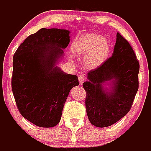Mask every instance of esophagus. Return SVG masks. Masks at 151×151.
<instances>
[{
    "mask_svg": "<svg viewBox=\"0 0 151 151\" xmlns=\"http://www.w3.org/2000/svg\"><path fill=\"white\" fill-rule=\"evenodd\" d=\"M85 76H84V75H79L78 76V81H79V84L80 85H82L83 82H85Z\"/></svg>",
    "mask_w": 151,
    "mask_h": 151,
    "instance_id": "obj_1",
    "label": "esophagus"
}]
</instances>
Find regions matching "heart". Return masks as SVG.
<instances>
[{
    "label": "heart",
    "instance_id": "heart-1",
    "mask_svg": "<svg viewBox=\"0 0 151 151\" xmlns=\"http://www.w3.org/2000/svg\"><path fill=\"white\" fill-rule=\"evenodd\" d=\"M73 48L77 54L85 57V63L88 67L96 68L107 59L110 44L101 35L86 34L75 43Z\"/></svg>",
    "mask_w": 151,
    "mask_h": 151
}]
</instances>
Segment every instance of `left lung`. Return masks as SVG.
<instances>
[{"mask_svg":"<svg viewBox=\"0 0 151 151\" xmlns=\"http://www.w3.org/2000/svg\"><path fill=\"white\" fill-rule=\"evenodd\" d=\"M139 63L129 41L116 34L112 57L87 75L86 112L96 127L112 125L130 110L138 89Z\"/></svg>","mask_w":151,"mask_h":151,"instance_id":"8db88e82","label":"left lung"}]
</instances>
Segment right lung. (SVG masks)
<instances>
[{
    "label": "right lung",
    "mask_w": 151,
    "mask_h": 151,
    "mask_svg": "<svg viewBox=\"0 0 151 151\" xmlns=\"http://www.w3.org/2000/svg\"><path fill=\"white\" fill-rule=\"evenodd\" d=\"M66 29L42 28L19 45L13 56L12 90L19 111L34 125L59 123L69 93L79 85L76 75L57 66L70 41Z\"/></svg>",
    "instance_id": "1"
}]
</instances>
